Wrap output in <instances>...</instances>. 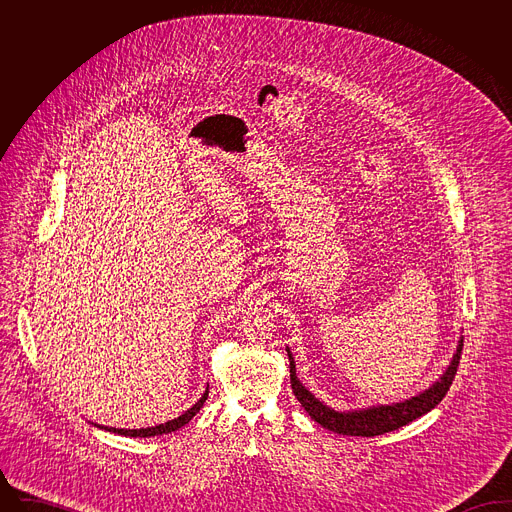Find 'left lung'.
Wrapping results in <instances>:
<instances>
[{"label":"left lung","instance_id":"obj_1","mask_svg":"<svg viewBox=\"0 0 512 512\" xmlns=\"http://www.w3.org/2000/svg\"><path fill=\"white\" fill-rule=\"evenodd\" d=\"M286 351H288V359H290V382H292L293 393L309 416L322 428L341 434V436L372 438V436H382L386 432H393V430L413 422L418 416L436 409V405L445 397V393L451 388L453 378L457 374V366H459L461 351H463V338L457 343V351L453 353L451 363L447 365L445 372L428 390H422L414 397H409L399 403L370 405L365 409H349V411H336L307 390L295 374V361H293L290 347H286Z\"/></svg>","mask_w":512,"mask_h":512}]
</instances>
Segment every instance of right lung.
Masks as SVG:
<instances>
[{"label":"right lung","instance_id":"right-lung-1","mask_svg":"<svg viewBox=\"0 0 512 512\" xmlns=\"http://www.w3.org/2000/svg\"><path fill=\"white\" fill-rule=\"evenodd\" d=\"M207 395H209V386L205 388L203 391V395L199 397V401L192 405L188 411H184V413L180 414V416H176V418H172L169 422H163V424H157V426H149V428H140V430H124V428H109V426H99V424H94V426H98L101 430H109V432H113V434H121V436H130V438H153V436H163V434H169V432H176L178 428H182V426H186L192 418H194L195 414L199 413V409L203 407V403L207 401Z\"/></svg>","mask_w":512,"mask_h":512}]
</instances>
